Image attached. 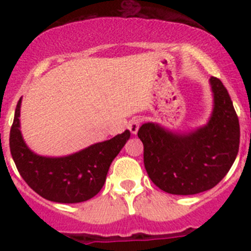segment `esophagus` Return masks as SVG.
<instances>
[{"mask_svg":"<svg viewBox=\"0 0 251 251\" xmlns=\"http://www.w3.org/2000/svg\"><path fill=\"white\" fill-rule=\"evenodd\" d=\"M139 126H141V119H139L138 117H134V118L130 119L129 123H128V129L130 130L132 134H137L139 129Z\"/></svg>","mask_w":251,"mask_h":251,"instance_id":"esophagus-1","label":"esophagus"}]
</instances>
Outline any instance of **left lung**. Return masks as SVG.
<instances>
[{
  "label": "left lung",
  "mask_w": 251,
  "mask_h": 251,
  "mask_svg": "<svg viewBox=\"0 0 251 251\" xmlns=\"http://www.w3.org/2000/svg\"><path fill=\"white\" fill-rule=\"evenodd\" d=\"M212 112L206 124L188 132L143 123L138 137L145 147V167L152 182L172 195H196L226 176L239 152L240 127L229 93L220 79L210 77Z\"/></svg>",
  "instance_id": "8db88e82"
}]
</instances>
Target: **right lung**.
Returning <instances> with one entry per match:
<instances>
[{
    "label": "right lung",
    "instance_id": "1",
    "mask_svg": "<svg viewBox=\"0 0 251 251\" xmlns=\"http://www.w3.org/2000/svg\"><path fill=\"white\" fill-rule=\"evenodd\" d=\"M21 101L20 98L11 127L10 150L22 178L49 201L76 203L90 200L104 186L113 159L129 139V130L68 156H41L31 151L22 137Z\"/></svg>",
    "mask_w": 251,
    "mask_h": 251
}]
</instances>
